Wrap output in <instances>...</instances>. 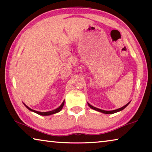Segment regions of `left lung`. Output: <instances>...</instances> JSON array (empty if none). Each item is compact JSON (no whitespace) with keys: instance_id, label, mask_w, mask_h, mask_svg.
<instances>
[{"instance_id":"8db88e82","label":"left lung","mask_w":152,"mask_h":152,"mask_svg":"<svg viewBox=\"0 0 152 152\" xmlns=\"http://www.w3.org/2000/svg\"><path fill=\"white\" fill-rule=\"evenodd\" d=\"M129 104V103H127L126 105H125L124 107H121V108H120V109H116V110H101V109H98V108H96V107H93V106H92L91 104H90L89 103H88V106H89L90 107H91V109H94V110H97V111H99V112L104 113V114H113V113H115L121 111V110H122L124 109L126 107H127Z\"/></svg>"}]
</instances>
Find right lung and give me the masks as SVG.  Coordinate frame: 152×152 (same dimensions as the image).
<instances>
[{
	"label": "right lung",
	"mask_w": 152,
	"mask_h": 152,
	"mask_svg": "<svg viewBox=\"0 0 152 152\" xmlns=\"http://www.w3.org/2000/svg\"><path fill=\"white\" fill-rule=\"evenodd\" d=\"M64 104V101L62 102V103H61V104L58 108V109H56L53 110H51V111H48V112H39V111H37V110H33L31 109H30V108L29 107H27V105H25V107H26L28 109L30 110H31V111H33V112H35L36 113H37V114H39L40 115H43V116H46V115H50L54 114V113H58L59 111H60V110H61V109H62Z\"/></svg>",
	"instance_id": "obj_1"
}]
</instances>
